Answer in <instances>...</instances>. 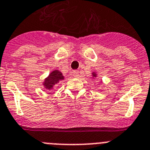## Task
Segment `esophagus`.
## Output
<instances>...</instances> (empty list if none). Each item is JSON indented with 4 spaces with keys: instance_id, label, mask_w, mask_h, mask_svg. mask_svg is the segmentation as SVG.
I'll use <instances>...</instances> for the list:
<instances>
[{
    "instance_id": "34e87169",
    "label": "esophagus",
    "mask_w": 150,
    "mask_h": 150,
    "mask_svg": "<svg viewBox=\"0 0 150 150\" xmlns=\"http://www.w3.org/2000/svg\"><path fill=\"white\" fill-rule=\"evenodd\" d=\"M78 75H79V72H78V70H75V71L72 72V75H73L74 78H77L78 76Z\"/></svg>"
}]
</instances>
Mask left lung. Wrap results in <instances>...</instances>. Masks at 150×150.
<instances>
[{"instance_id":"1","label":"left lung","mask_w":150,"mask_h":150,"mask_svg":"<svg viewBox=\"0 0 150 150\" xmlns=\"http://www.w3.org/2000/svg\"><path fill=\"white\" fill-rule=\"evenodd\" d=\"M93 77H94V78H95V77H96V74L95 73V72H93Z\"/></svg>"}]
</instances>
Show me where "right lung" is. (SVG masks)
Masks as SVG:
<instances>
[{
    "mask_svg": "<svg viewBox=\"0 0 150 150\" xmlns=\"http://www.w3.org/2000/svg\"><path fill=\"white\" fill-rule=\"evenodd\" d=\"M63 79H64V76L61 73V72H60L57 69L54 70L44 80L42 84L44 87L47 90H52L55 85L60 83Z\"/></svg>",
    "mask_w": 150,
    "mask_h": 150,
    "instance_id": "right-lung-1",
    "label": "right lung"
}]
</instances>
